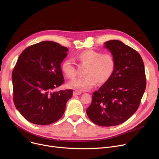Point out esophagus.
I'll return each instance as SVG.
<instances>
[{
	"label": "esophagus",
	"instance_id": "esophagus-1",
	"mask_svg": "<svg viewBox=\"0 0 159 159\" xmlns=\"http://www.w3.org/2000/svg\"><path fill=\"white\" fill-rule=\"evenodd\" d=\"M82 92L81 91H79V90H75L73 92V96H76V95H80L81 94Z\"/></svg>",
	"mask_w": 159,
	"mask_h": 159
}]
</instances>
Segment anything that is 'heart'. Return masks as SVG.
<instances>
[{"label":"heart","instance_id":"obj_1","mask_svg":"<svg viewBox=\"0 0 159 159\" xmlns=\"http://www.w3.org/2000/svg\"><path fill=\"white\" fill-rule=\"evenodd\" d=\"M76 59L81 65L86 66L83 72L85 76L69 83L67 86L70 89L89 90L98 82L99 84L107 82L114 73L116 61L111 54H102L90 49L84 50L77 55ZM62 70L67 78H76V69L70 61L66 60L63 62Z\"/></svg>","mask_w":159,"mask_h":159}]
</instances>
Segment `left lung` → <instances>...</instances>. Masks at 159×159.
Returning a JSON list of instances; mask_svg holds the SVG:
<instances>
[{
  "label": "left lung",
  "instance_id": "8db88e82",
  "mask_svg": "<svg viewBox=\"0 0 159 159\" xmlns=\"http://www.w3.org/2000/svg\"><path fill=\"white\" fill-rule=\"evenodd\" d=\"M104 44L115 59V70L111 78L93 92L86 114L98 126H113L136 112L146 89V78L143 61L137 51L119 40Z\"/></svg>",
  "mask_w": 159,
  "mask_h": 159
}]
</instances>
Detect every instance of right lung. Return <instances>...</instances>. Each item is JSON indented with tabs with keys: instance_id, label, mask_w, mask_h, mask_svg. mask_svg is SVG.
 <instances>
[{
	"instance_id": "obj_1",
	"label": "right lung",
	"mask_w": 159,
	"mask_h": 159,
	"mask_svg": "<svg viewBox=\"0 0 159 159\" xmlns=\"http://www.w3.org/2000/svg\"><path fill=\"white\" fill-rule=\"evenodd\" d=\"M68 48L44 41L25 48L12 74L13 100L20 114L29 122L48 125L63 116L72 90L53 92L64 83L61 64Z\"/></svg>"
}]
</instances>
